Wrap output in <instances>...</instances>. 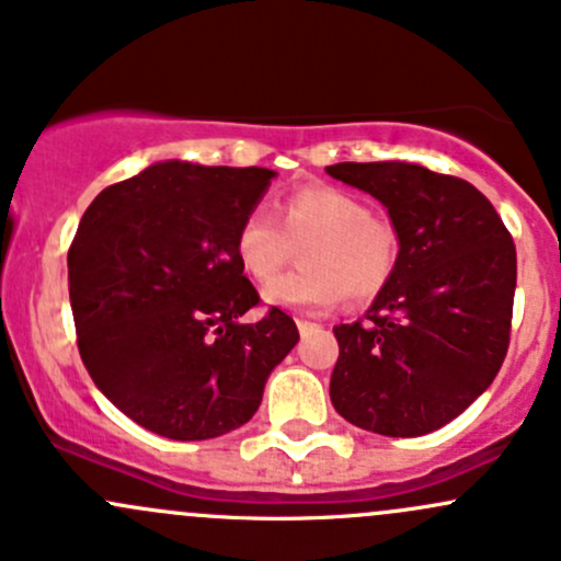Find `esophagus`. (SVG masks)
<instances>
[{
    "instance_id": "1",
    "label": "esophagus",
    "mask_w": 561,
    "mask_h": 561,
    "mask_svg": "<svg viewBox=\"0 0 561 561\" xmlns=\"http://www.w3.org/2000/svg\"><path fill=\"white\" fill-rule=\"evenodd\" d=\"M317 322H309V320H298V331H301V336H307V333H312V331H317Z\"/></svg>"
}]
</instances>
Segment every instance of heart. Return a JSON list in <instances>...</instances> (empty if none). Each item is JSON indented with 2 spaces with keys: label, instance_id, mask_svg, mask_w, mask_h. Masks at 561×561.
I'll list each match as a JSON object with an SVG mask.
<instances>
[{
  "label": "heart",
  "instance_id": "1",
  "mask_svg": "<svg viewBox=\"0 0 561 561\" xmlns=\"http://www.w3.org/2000/svg\"><path fill=\"white\" fill-rule=\"evenodd\" d=\"M307 243L305 248L302 244ZM302 245L304 272L290 277L275 274ZM233 252L247 276L270 282L265 304L293 312H331L344 296L369 301L393 276L399 263V230L390 219L371 214L353 192L331 184H312L282 201L279 217L257 206L241 219Z\"/></svg>",
  "mask_w": 561,
  "mask_h": 561
}]
</instances>
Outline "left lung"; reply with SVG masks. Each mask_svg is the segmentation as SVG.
Masks as SVG:
<instances>
[{
	"mask_svg": "<svg viewBox=\"0 0 561 561\" xmlns=\"http://www.w3.org/2000/svg\"><path fill=\"white\" fill-rule=\"evenodd\" d=\"M328 175L388 208L401 252L366 320L336 325L331 401L353 426L421 437L494 382L511 344L516 244L469 181L410 162H339Z\"/></svg>",
	"mask_w": 561,
	"mask_h": 561,
	"instance_id": "obj_1",
	"label": "left lung"
}]
</instances>
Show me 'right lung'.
Masks as SVG:
<instances>
[{"instance_id":"add662e5","label":"right lung","mask_w":561,"mask_h":561,"mask_svg":"<svg viewBox=\"0 0 561 561\" xmlns=\"http://www.w3.org/2000/svg\"><path fill=\"white\" fill-rule=\"evenodd\" d=\"M274 171L157 162L107 186L67 252L83 366L118 410L168 439H211L257 412L296 347L290 314L260 296L233 252Z\"/></svg>"}]
</instances>
